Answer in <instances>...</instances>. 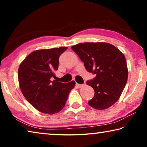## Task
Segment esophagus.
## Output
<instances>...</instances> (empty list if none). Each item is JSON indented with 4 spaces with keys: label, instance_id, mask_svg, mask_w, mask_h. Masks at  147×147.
Here are the masks:
<instances>
[{
    "label": "esophagus",
    "instance_id": "1",
    "mask_svg": "<svg viewBox=\"0 0 147 147\" xmlns=\"http://www.w3.org/2000/svg\"><path fill=\"white\" fill-rule=\"evenodd\" d=\"M76 86L77 88H82V87L84 86V84H76Z\"/></svg>",
    "mask_w": 147,
    "mask_h": 147
}]
</instances>
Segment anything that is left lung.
Segmentation results:
<instances>
[{
	"label": "left lung",
	"instance_id": "1",
	"mask_svg": "<svg viewBox=\"0 0 147 147\" xmlns=\"http://www.w3.org/2000/svg\"><path fill=\"white\" fill-rule=\"evenodd\" d=\"M89 73L95 74L87 81L94 91L88 104L96 109H105L120 97L128 80L125 56L112 45L98 43H79L71 47Z\"/></svg>",
	"mask_w": 147,
	"mask_h": 147
}]
</instances>
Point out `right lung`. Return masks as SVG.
I'll return each instance as SVG.
<instances>
[{"label": "right lung", "instance_id": "right-lung-1", "mask_svg": "<svg viewBox=\"0 0 147 147\" xmlns=\"http://www.w3.org/2000/svg\"><path fill=\"white\" fill-rule=\"evenodd\" d=\"M67 47L38 50L29 54L20 65L19 84L27 101L42 113L52 115L63 109L75 82L64 84L55 78L59 57Z\"/></svg>", "mask_w": 147, "mask_h": 147}]
</instances>
